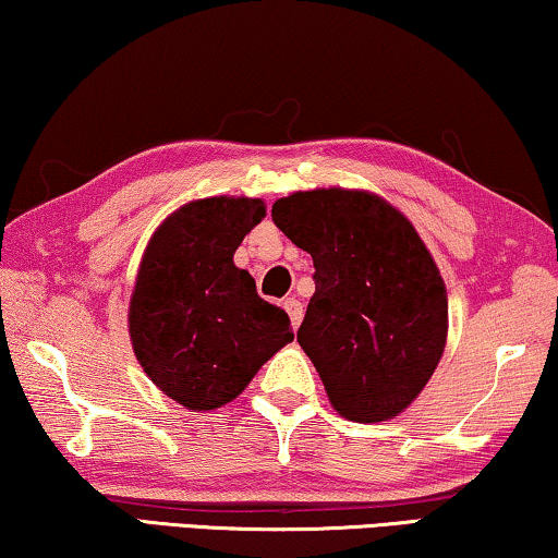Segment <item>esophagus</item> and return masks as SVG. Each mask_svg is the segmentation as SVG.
Here are the masks:
<instances>
[{"label": "esophagus", "instance_id": "obj_1", "mask_svg": "<svg viewBox=\"0 0 558 558\" xmlns=\"http://www.w3.org/2000/svg\"><path fill=\"white\" fill-rule=\"evenodd\" d=\"M284 310H287V314H289V322H292V329H296L299 325H302L304 306H302V302H299V299H294V296L284 299Z\"/></svg>", "mask_w": 558, "mask_h": 558}]
</instances>
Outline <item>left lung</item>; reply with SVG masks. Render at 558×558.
I'll return each instance as SVG.
<instances>
[{
	"label": "left lung",
	"instance_id": "1",
	"mask_svg": "<svg viewBox=\"0 0 558 558\" xmlns=\"http://www.w3.org/2000/svg\"><path fill=\"white\" fill-rule=\"evenodd\" d=\"M274 223L314 262V296L296 332L339 415H400L446 350L448 292L415 226L367 191H296Z\"/></svg>",
	"mask_w": 558,
	"mask_h": 558
}]
</instances>
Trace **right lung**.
<instances>
[{
	"label": "right lung",
	"mask_w": 558,
	"mask_h": 558,
	"mask_svg": "<svg viewBox=\"0 0 558 558\" xmlns=\"http://www.w3.org/2000/svg\"><path fill=\"white\" fill-rule=\"evenodd\" d=\"M264 216L262 198L191 201L145 246L128 310L133 352L153 385L191 413L231 402L294 339L287 312L233 264Z\"/></svg>",
	"instance_id": "1"
}]
</instances>
